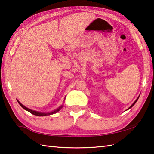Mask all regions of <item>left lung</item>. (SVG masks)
<instances>
[{
    "instance_id": "left-lung-1",
    "label": "left lung",
    "mask_w": 154,
    "mask_h": 154,
    "mask_svg": "<svg viewBox=\"0 0 154 154\" xmlns=\"http://www.w3.org/2000/svg\"><path fill=\"white\" fill-rule=\"evenodd\" d=\"M138 98H139V97H138V98H137V100H135V102H134V103H133V104H132V105H131V106H130V107H129V109H130V108H131V107H132V106H133V105H134V104H135V103H136V102H137V100H138Z\"/></svg>"
}]
</instances>
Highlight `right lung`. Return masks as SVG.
Returning <instances> with one entry per match:
<instances>
[{"instance_id": "obj_1", "label": "right lung", "mask_w": 154, "mask_h": 154, "mask_svg": "<svg viewBox=\"0 0 154 154\" xmlns=\"http://www.w3.org/2000/svg\"><path fill=\"white\" fill-rule=\"evenodd\" d=\"M18 101V100H17ZM18 103H19V104H20V105H21L23 109H24L25 110H26V111H29V112H31V114H33V115H36V116H45V115H51V114H54V113H56L57 111H59L60 110L62 109V106H60V107H59L58 109H57L56 111H53V112H51L50 113H43V112H37V111H33V110H31V109H28V108H27V107H25L24 105H23V104L19 102V101H18Z\"/></svg>"}]
</instances>
